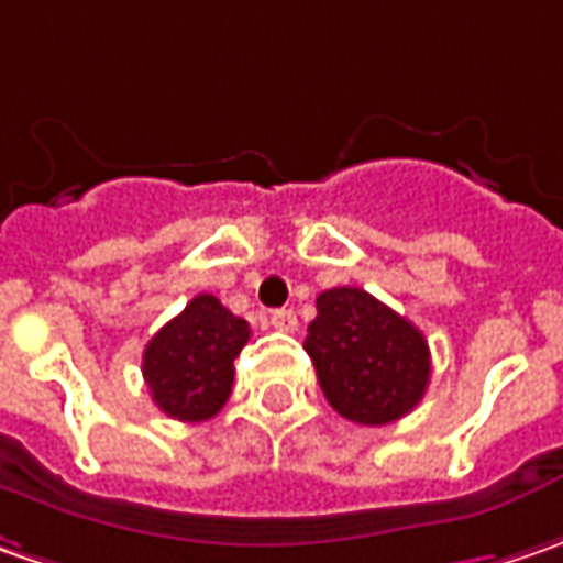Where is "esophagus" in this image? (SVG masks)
Segmentation results:
<instances>
[{"label": "esophagus", "instance_id": "esophagus-1", "mask_svg": "<svg viewBox=\"0 0 563 563\" xmlns=\"http://www.w3.org/2000/svg\"><path fill=\"white\" fill-rule=\"evenodd\" d=\"M271 324L283 333H292V330L299 328V318H296V311L292 308H277L274 314H271Z\"/></svg>", "mask_w": 563, "mask_h": 563}]
</instances>
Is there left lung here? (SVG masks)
I'll list each match as a JSON object with an SVG mask.
<instances>
[{
  "mask_svg": "<svg viewBox=\"0 0 563 563\" xmlns=\"http://www.w3.org/2000/svg\"><path fill=\"white\" fill-rule=\"evenodd\" d=\"M306 353L328 404L358 426L404 419L426 397L431 378L422 330L355 286H336L318 296Z\"/></svg>",
  "mask_w": 563,
  "mask_h": 563,
  "instance_id": "left-lung-1",
  "label": "left lung"
}]
</instances>
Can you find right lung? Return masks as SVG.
I'll return each mask as SVG.
<instances>
[{
  "mask_svg": "<svg viewBox=\"0 0 563 563\" xmlns=\"http://www.w3.org/2000/svg\"><path fill=\"white\" fill-rule=\"evenodd\" d=\"M249 321L201 292L151 336L141 372L154 404L179 422L213 419L233 394V362L249 343Z\"/></svg>",
  "mask_w": 563,
  "mask_h": 563,
  "instance_id": "obj_1",
  "label": "right lung"
}]
</instances>
